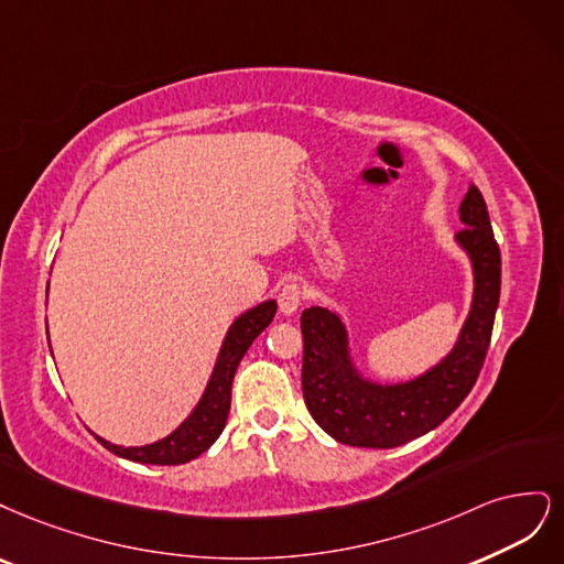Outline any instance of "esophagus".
<instances>
[{
  "instance_id": "obj_1",
  "label": "esophagus",
  "mask_w": 564,
  "mask_h": 564,
  "mask_svg": "<svg viewBox=\"0 0 564 564\" xmlns=\"http://www.w3.org/2000/svg\"><path fill=\"white\" fill-rule=\"evenodd\" d=\"M302 300H304L302 285L300 283H285L281 288V293H279V308H281L285 316H290V314L297 312Z\"/></svg>"
}]
</instances>
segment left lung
Returning a JSON list of instances; mask_svg holds the SVG:
<instances>
[{
    "instance_id": "1",
    "label": "left lung",
    "mask_w": 564,
    "mask_h": 564,
    "mask_svg": "<svg viewBox=\"0 0 564 564\" xmlns=\"http://www.w3.org/2000/svg\"><path fill=\"white\" fill-rule=\"evenodd\" d=\"M464 229L454 241L474 269V300L447 356L408 381H377L362 375L351 356L349 333L333 308L302 312V391L316 424L354 447L389 449L441 426L474 389L492 337L501 293V252L485 198L470 185L459 206Z\"/></svg>"
}]
</instances>
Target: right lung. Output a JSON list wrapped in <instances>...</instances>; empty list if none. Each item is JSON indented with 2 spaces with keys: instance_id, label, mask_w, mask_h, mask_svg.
<instances>
[{
  "instance_id": "add662e5",
  "label": "right lung",
  "mask_w": 564,
  "mask_h": 564,
  "mask_svg": "<svg viewBox=\"0 0 564 564\" xmlns=\"http://www.w3.org/2000/svg\"><path fill=\"white\" fill-rule=\"evenodd\" d=\"M274 314H276V300H267L258 306L248 308V312H243L229 325L202 401L196 403V408L192 410L187 420L173 433H169L166 438L150 445H140V447H123V445L105 441L94 433L100 441V445L110 449L112 454H117V457L131 459L138 464H156V466L187 464L196 459L198 454H204L217 438H220V433L227 424L229 405H231V381H234L236 368H239V362L246 356L252 339H256L267 325L274 321Z\"/></svg>"
}]
</instances>
